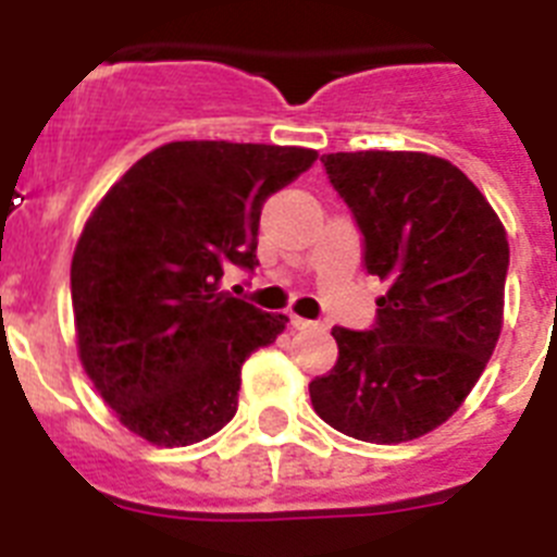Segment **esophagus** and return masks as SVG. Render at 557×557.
I'll return each instance as SVG.
<instances>
[{
    "label": "esophagus",
    "mask_w": 557,
    "mask_h": 557,
    "mask_svg": "<svg viewBox=\"0 0 557 557\" xmlns=\"http://www.w3.org/2000/svg\"><path fill=\"white\" fill-rule=\"evenodd\" d=\"M289 326H293V329H318L321 323L307 321V318H298V314H289Z\"/></svg>",
    "instance_id": "obj_1"
}]
</instances>
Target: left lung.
<instances>
[{"label":"left lung","instance_id":"1","mask_svg":"<svg viewBox=\"0 0 557 557\" xmlns=\"http://www.w3.org/2000/svg\"><path fill=\"white\" fill-rule=\"evenodd\" d=\"M329 184L387 284L368 332L334 326L337 362L309 382L314 412L368 444L441 426L476 385L502 332L510 250L496 211L426 152H329Z\"/></svg>","mask_w":557,"mask_h":557}]
</instances>
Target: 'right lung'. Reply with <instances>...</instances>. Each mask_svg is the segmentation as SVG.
Returning a JSON list of instances; mask_svg holds the SVG:
<instances>
[{
    "mask_svg": "<svg viewBox=\"0 0 557 557\" xmlns=\"http://www.w3.org/2000/svg\"><path fill=\"white\" fill-rule=\"evenodd\" d=\"M314 159L307 147L170 141L100 200L72 259V307L83 368L127 430L189 446L234 418L243 362L287 314L220 293V278L259 264L264 200Z\"/></svg>",
    "mask_w": 557,
    "mask_h": 557,
    "instance_id": "obj_1",
    "label": "right lung"
}]
</instances>
